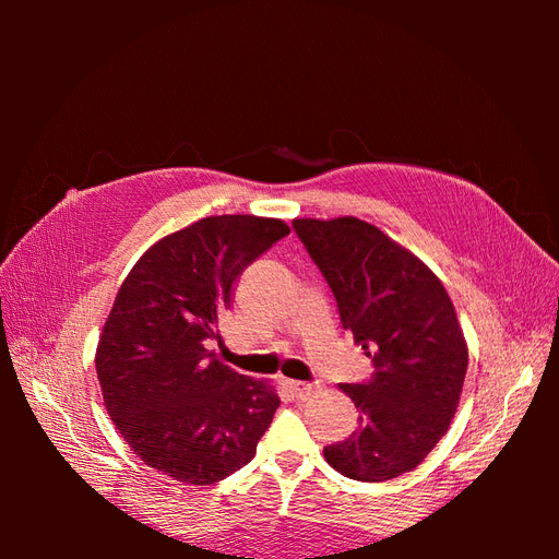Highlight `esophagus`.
I'll use <instances>...</instances> for the list:
<instances>
[{
    "mask_svg": "<svg viewBox=\"0 0 559 559\" xmlns=\"http://www.w3.org/2000/svg\"><path fill=\"white\" fill-rule=\"evenodd\" d=\"M289 389L296 394V399H306L308 394H312L314 384H308V382H296V380H289Z\"/></svg>",
    "mask_w": 559,
    "mask_h": 559,
    "instance_id": "obj_1",
    "label": "esophagus"
}]
</instances>
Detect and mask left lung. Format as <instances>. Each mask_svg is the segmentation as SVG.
I'll return each mask as SVG.
<instances>
[{
    "label": "left lung",
    "instance_id": "left-lung-1",
    "mask_svg": "<svg viewBox=\"0 0 559 559\" xmlns=\"http://www.w3.org/2000/svg\"><path fill=\"white\" fill-rule=\"evenodd\" d=\"M294 230L376 368L341 384L359 429L324 456L352 480H392L436 448L460 403L468 352L452 300L425 263L359 218H296Z\"/></svg>",
    "mask_w": 559,
    "mask_h": 559
}]
</instances>
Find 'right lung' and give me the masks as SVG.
Listing matches in <instances>:
<instances>
[{
  "instance_id": "obj_1",
  "label": "right lung",
  "mask_w": 559,
  "mask_h": 559,
  "mask_svg": "<svg viewBox=\"0 0 559 559\" xmlns=\"http://www.w3.org/2000/svg\"><path fill=\"white\" fill-rule=\"evenodd\" d=\"M289 226L224 214L167 235L134 263L97 345V380L116 429L140 460L183 485L247 466L280 396L207 349L245 267Z\"/></svg>"
}]
</instances>
